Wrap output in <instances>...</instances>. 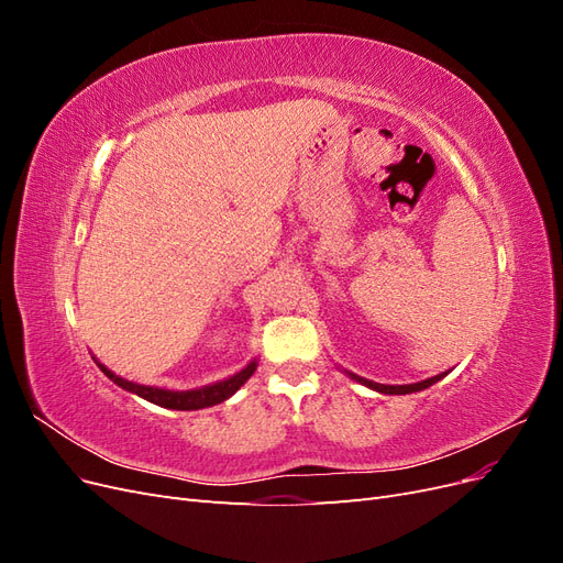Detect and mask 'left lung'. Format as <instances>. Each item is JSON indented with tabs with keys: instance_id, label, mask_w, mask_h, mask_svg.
<instances>
[{
	"instance_id": "8db88e82",
	"label": "left lung",
	"mask_w": 563,
	"mask_h": 563,
	"mask_svg": "<svg viewBox=\"0 0 563 563\" xmlns=\"http://www.w3.org/2000/svg\"><path fill=\"white\" fill-rule=\"evenodd\" d=\"M444 376H446V373H439V376H434V378H428V380H422V383H413V385H380V383H373V380H366V378H360V376H354V373H350V378H354L356 383H362V385H366L371 389L383 391V395H411V391L430 387V385H434L437 380H441Z\"/></svg>"
}]
</instances>
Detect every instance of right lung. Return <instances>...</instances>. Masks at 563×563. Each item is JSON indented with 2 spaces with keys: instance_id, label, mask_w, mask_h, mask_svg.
<instances>
[{
  "instance_id": "obj_1",
  "label": "right lung",
  "mask_w": 563,
  "mask_h": 563,
  "mask_svg": "<svg viewBox=\"0 0 563 563\" xmlns=\"http://www.w3.org/2000/svg\"><path fill=\"white\" fill-rule=\"evenodd\" d=\"M98 368L106 373V376L119 385L122 389L133 391V395H139L152 404L164 406V408H174V411H197V408H207V406H216L220 401H225L228 397H232L236 389H240L255 371V362H251L246 368H242L236 376L228 378V380H220L216 385H207V387H199V389H185V391H174V389H159V387H147V385H135L131 380H124L114 376L110 368H106L103 364H98Z\"/></svg>"
}]
</instances>
